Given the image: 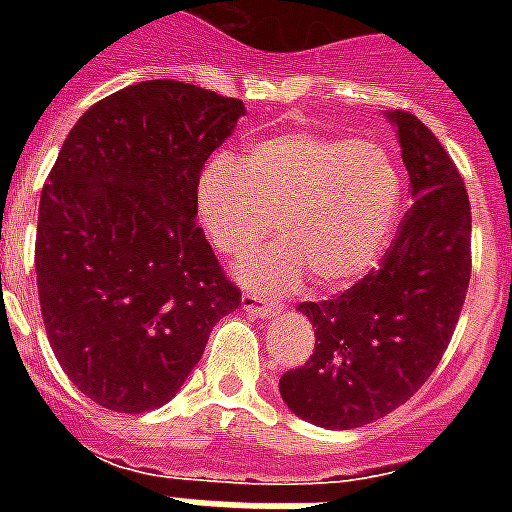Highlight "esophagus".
<instances>
[{
    "mask_svg": "<svg viewBox=\"0 0 512 512\" xmlns=\"http://www.w3.org/2000/svg\"><path fill=\"white\" fill-rule=\"evenodd\" d=\"M241 307H244L249 315L260 318V321H268V318L277 315V307H274V304H266L260 296H252V293H244V296H241Z\"/></svg>",
    "mask_w": 512,
    "mask_h": 512,
    "instance_id": "34e87169",
    "label": "esophagus"
}]
</instances>
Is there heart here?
I'll return each instance as SVG.
<instances>
[{"label": "heart", "instance_id": "1", "mask_svg": "<svg viewBox=\"0 0 512 512\" xmlns=\"http://www.w3.org/2000/svg\"><path fill=\"white\" fill-rule=\"evenodd\" d=\"M400 197L384 147L315 131L260 139L244 164L211 158L197 180L202 230L224 257L249 255L277 222L282 244L238 266L255 290H288L304 274L318 290L359 282L395 233Z\"/></svg>", "mask_w": 512, "mask_h": 512}]
</instances>
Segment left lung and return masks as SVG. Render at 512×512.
Here are the masks:
<instances>
[{
    "label": "left lung",
    "instance_id": "left-lung-1",
    "mask_svg": "<svg viewBox=\"0 0 512 512\" xmlns=\"http://www.w3.org/2000/svg\"><path fill=\"white\" fill-rule=\"evenodd\" d=\"M384 115L395 126L414 205L378 271L340 296L296 307L315 329V351L279 378L285 406L326 430L370 425L428 381L472 277V208L458 169L417 117Z\"/></svg>",
    "mask_w": 512,
    "mask_h": 512
}]
</instances>
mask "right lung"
I'll use <instances>...</instances> for the list:
<instances>
[{"mask_svg":"<svg viewBox=\"0 0 512 512\" xmlns=\"http://www.w3.org/2000/svg\"><path fill=\"white\" fill-rule=\"evenodd\" d=\"M241 115L238 98L139 82L90 106L54 161L35 241L40 312L65 376L98 406H164L241 307L194 219L202 167Z\"/></svg>","mask_w":512,"mask_h":512,"instance_id":"obj_1","label":"right lung"}]
</instances>
